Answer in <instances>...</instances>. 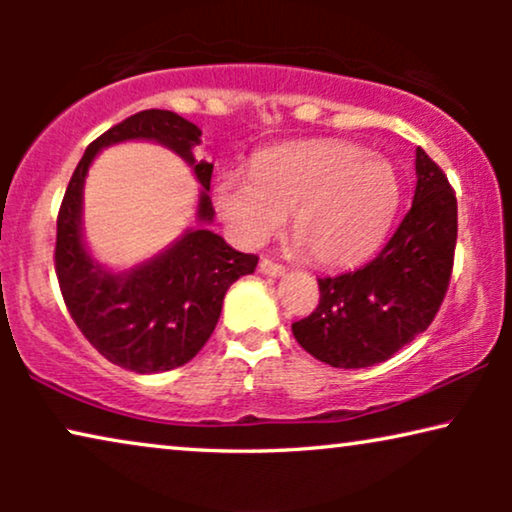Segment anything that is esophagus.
Returning a JSON list of instances; mask_svg holds the SVG:
<instances>
[{"label":"esophagus","mask_w":512,"mask_h":512,"mask_svg":"<svg viewBox=\"0 0 512 512\" xmlns=\"http://www.w3.org/2000/svg\"><path fill=\"white\" fill-rule=\"evenodd\" d=\"M258 268H261L263 275H268V277H284V275H286V268H284V265L272 263L270 258H263V261H261V265H258Z\"/></svg>","instance_id":"esophagus-1"}]
</instances>
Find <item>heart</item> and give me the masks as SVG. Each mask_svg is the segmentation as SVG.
Returning <instances> with one entry per match:
<instances>
[{
  "instance_id": "heart-1",
  "label": "heart",
  "mask_w": 512,
  "mask_h": 512,
  "mask_svg": "<svg viewBox=\"0 0 512 512\" xmlns=\"http://www.w3.org/2000/svg\"><path fill=\"white\" fill-rule=\"evenodd\" d=\"M214 205L228 233L256 247L291 212L296 244L324 268H354L382 247L401 205L387 158L342 139H314L258 153L251 177L223 172Z\"/></svg>"
}]
</instances>
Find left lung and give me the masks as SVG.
I'll return each mask as SVG.
<instances>
[{
	"instance_id": "obj_1",
	"label": "left lung",
	"mask_w": 512,
	"mask_h": 512,
	"mask_svg": "<svg viewBox=\"0 0 512 512\" xmlns=\"http://www.w3.org/2000/svg\"><path fill=\"white\" fill-rule=\"evenodd\" d=\"M415 200L373 261L319 279V305L291 326L298 345L333 368H368L431 326L450 286L457 198L443 170L417 149Z\"/></svg>"
}]
</instances>
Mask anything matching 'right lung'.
Here are the masks:
<instances>
[{"instance_id":"1","label":"right lung","mask_w":512,"mask_h":512,"mask_svg":"<svg viewBox=\"0 0 512 512\" xmlns=\"http://www.w3.org/2000/svg\"><path fill=\"white\" fill-rule=\"evenodd\" d=\"M200 135L198 125L174 111H139L88 146L60 205L55 272L67 310L104 359L139 375L191 361L214 333L230 284L251 275L258 263V256L235 251L207 228L214 221L207 195L214 165L193 156ZM130 138L163 143L194 167L203 186L196 213L201 226L149 262L111 273L82 242V184L97 152Z\"/></svg>"}]
</instances>
